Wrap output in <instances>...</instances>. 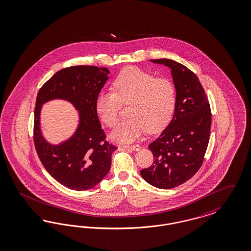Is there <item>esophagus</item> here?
Returning <instances> with one entry per match:
<instances>
[{
    "label": "esophagus",
    "mask_w": 251,
    "mask_h": 251,
    "mask_svg": "<svg viewBox=\"0 0 251 251\" xmlns=\"http://www.w3.org/2000/svg\"><path fill=\"white\" fill-rule=\"evenodd\" d=\"M123 148H127V149H131L133 151H139L141 150V146L139 144H134V145H129V144H122Z\"/></svg>",
    "instance_id": "34e87169"
}]
</instances>
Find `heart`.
I'll list each match as a JSON object with an SVG mask.
<instances>
[{"mask_svg":"<svg viewBox=\"0 0 251 251\" xmlns=\"http://www.w3.org/2000/svg\"><path fill=\"white\" fill-rule=\"evenodd\" d=\"M113 91H101L96 99L99 118L108 126L120 119L121 105L130 104L129 119L122 122L111 132L114 141L131 142L146 130H162L172 120L176 106L174 83L163 77L156 78L139 68L122 72L113 82Z\"/></svg>","mask_w":251,"mask_h":251,"instance_id":"1","label":"heart"}]
</instances>
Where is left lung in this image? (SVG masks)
Segmentation results:
<instances>
[{
    "label": "left lung",
    "instance_id": "8db88e82",
    "mask_svg": "<svg viewBox=\"0 0 251 251\" xmlns=\"http://www.w3.org/2000/svg\"><path fill=\"white\" fill-rule=\"evenodd\" d=\"M150 62L172 70L176 106L171 123L148 146L154 160L141 175L150 185L170 189L184 184L201 168L210 137L211 109L198 76L186 66L171 59Z\"/></svg>",
    "mask_w": 251,
    "mask_h": 251
}]
</instances>
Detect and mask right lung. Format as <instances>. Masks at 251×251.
Masks as SVG:
<instances>
[{
    "label": "right lung",
    "instance_id": "1",
    "mask_svg": "<svg viewBox=\"0 0 251 251\" xmlns=\"http://www.w3.org/2000/svg\"><path fill=\"white\" fill-rule=\"evenodd\" d=\"M109 74L105 67L71 66L55 73L38 92L34 109L35 149L47 172L69 189L88 190L99 184L108 175L111 154L117 149L105 142L96 109V99ZM53 100H66L78 111L76 129L58 144L49 142L41 128L42 108Z\"/></svg>",
    "mask_w": 251,
    "mask_h": 251
}]
</instances>
